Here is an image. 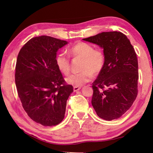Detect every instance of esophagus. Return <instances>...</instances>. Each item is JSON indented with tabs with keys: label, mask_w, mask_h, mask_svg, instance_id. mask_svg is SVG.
I'll use <instances>...</instances> for the list:
<instances>
[{
	"label": "esophagus",
	"mask_w": 153,
	"mask_h": 153,
	"mask_svg": "<svg viewBox=\"0 0 153 153\" xmlns=\"http://www.w3.org/2000/svg\"><path fill=\"white\" fill-rule=\"evenodd\" d=\"M81 89V87H79V86H74V92H76L79 91V90Z\"/></svg>",
	"instance_id": "1"
}]
</instances>
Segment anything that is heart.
Returning <instances> with one entry per match:
<instances>
[{
  "instance_id": "heart-1",
  "label": "heart",
  "mask_w": 153,
  "mask_h": 153,
  "mask_svg": "<svg viewBox=\"0 0 153 153\" xmlns=\"http://www.w3.org/2000/svg\"><path fill=\"white\" fill-rule=\"evenodd\" d=\"M70 55L83 59L81 72L72 73L67 77L68 84L81 86L91 81L93 75L97 74L103 68L105 58L101 50L94 49L93 46L85 42H79L68 50ZM58 70L62 74H68L70 70V59L64 52L58 53L55 59Z\"/></svg>"
}]
</instances>
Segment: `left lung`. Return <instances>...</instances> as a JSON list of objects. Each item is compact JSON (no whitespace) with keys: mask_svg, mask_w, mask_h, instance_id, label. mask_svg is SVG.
Here are the masks:
<instances>
[{"mask_svg":"<svg viewBox=\"0 0 153 153\" xmlns=\"http://www.w3.org/2000/svg\"><path fill=\"white\" fill-rule=\"evenodd\" d=\"M83 40L103 49L105 62L93 83L92 105L100 118H120L137 96L139 79L137 54L130 41L117 31L102 32Z\"/></svg>","mask_w":153,"mask_h":153,"instance_id":"obj_1","label":"left lung"}]
</instances>
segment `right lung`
<instances>
[{"label":"right lung","mask_w":153,"mask_h":153,"mask_svg":"<svg viewBox=\"0 0 153 153\" xmlns=\"http://www.w3.org/2000/svg\"><path fill=\"white\" fill-rule=\"evenodd\" d=\"M67 41L42 35L21 49L15 68V83L28 116L43 126H55L63 120L67 100L73 92L65 84L55 59Z\"/></svg>","instance_id":"1"}]
</instances>
